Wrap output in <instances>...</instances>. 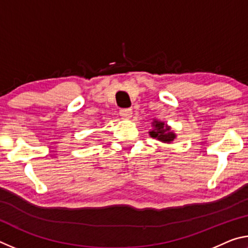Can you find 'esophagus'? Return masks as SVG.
Returning <instances> with one entry per match:
<instances>
[{
	"mask_svg": "<svg viewBox=\"0 0 248 248\" xmlns=\"http://www.w3.org/2000/svg\"><path fill=\"white\" fill-rule=\"evenodd\" d=\"M119 115L123 117L124 119H130L132 115V110L131 109H121V110L119 111Z\"/></svg>",
	"mask_w": 248,
	"mask_h": 248,
	"instance_id": "34e87169",
	"label": "esophagus"
}]
</instances>
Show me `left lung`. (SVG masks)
Instances as JSON below:
<instances>
[{
    "instance_id": "left-lung-1",
    "label": "left lung",
    "mask_w": 248,
    "mask_h": 248,
    "mask_svg": "<svg viewBox=\"0 0 248 248\" xmlns=\"http://www.w3.org/2000/svg\"><path fill=\"white\" fill-rule=\"evenodd\" d=\"M152 127L153 129L149 133L154 139H157L158 141L164 142V143H170L175 140L176 134L173 131H170V125L165 124L162 121L153 120Z\"/></svg>"
}]
</instances>
